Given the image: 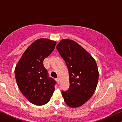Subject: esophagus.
I'll list each match as a JSON object with an SVG mask.
<instances>
[{
	"label": "esophagus",
	"instance_id": "1",
	"mask_svg": "<svg viewBox=\"0 0 122 122\" xmlns=\"http://www.w3.org/2000/svg\"><path fill=\"white\" fill-rule=\"evenodd\" d=\"M56 81H57V83H59V81H60V80H59V79H58V78H57V79H56Z\"/></svg>",
	"mask_w": 122,
	"mask_h": 122
}]
</instances>
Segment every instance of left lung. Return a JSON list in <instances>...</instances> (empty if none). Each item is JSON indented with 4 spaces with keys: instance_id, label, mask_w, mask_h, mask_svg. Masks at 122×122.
I'll use <instances>...</instances> for the list:
<instances>
[{
    "instance_id": "1",
    "label": "left lung",
    "mask_w": 122,
    "mask_h": 122,
    "mask_svg": "<svg viewBox=\"0 0 122 122\" xmlns=\"http://www.w3.org/2000/svg\"><path fill=\"white\" fill-rule=\"evenodd\" d=\"M56 48L69 71V88L61 92L64 101L70 107H80L96 90L99 79L97 64L86 50L73 40H62Z\"/></svg>"
}]
</instances>
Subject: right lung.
<instances>
[{
  "mask_svg": "<svg viewBox=\"0 0 122 122\" xmlns=\"http://www.w3.org/2000/svg\"><path fill=\"white\" fill-rule=\"evenodd\" d=\"M56 42L46 38L35 41L25 50L15 69L19 90L32 104L42 106L49 102L56 81L47 75L43 61L54 50Z\"/></svg>",
  "mask_w": 122,
  "mask_h": 122,
  "instance_id": "1",
  "label": "right lung"
}]
</instances>
